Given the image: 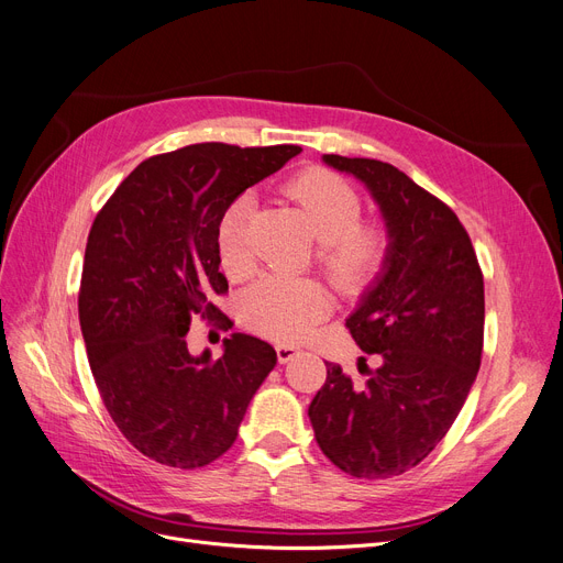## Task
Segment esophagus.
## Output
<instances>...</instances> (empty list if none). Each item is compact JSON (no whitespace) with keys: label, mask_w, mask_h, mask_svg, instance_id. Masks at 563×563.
<instances>
[{"label":"esophagus","mask_w":563,"mask_h":563,"mask_svg":"<svg viewBox=\"0 0 563 563\" xmlns=\"http://www.w3.org/2000/svg\"><path fill=\"white\" fill-rule=\"evenodd\" d=\"M300 355V351L298 347H292V345H277V362L284 366V364H288V362H292Z\"/></svg>","instance_id":"esophagus-1"}]
</instances>
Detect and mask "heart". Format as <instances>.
Instances as JSON below:
<instances>
[{"label":"heart","mask_w":563,"mask_h":563,"mask_svg":"<svg viewBox=\"0 0 563 563\" xmlns=\"http://www.w3.org/2000/svg\"><path fill=\"white\" fill-rule=\"evenodd\" d=\"M286 199L318 243L320 273L345 298L376 286L391 258V235L378 222L362 220V197L351 183L328 169H307L284 187ZM250 203L235 201L218 227V256L229 279L254 273L250 243ZM332 313V296L311 279H263L243 298L245 325L282 345L302 343Z\"/></svg>","instance_id":"b5f03b06"}]
</instances>
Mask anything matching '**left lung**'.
Listing matches in <instances>:
<instances>
[{
	"mask_svg": "<svg viewBox=\"0 0 563 563\" xmlns=\"http://www.w3.org/2000/svg\"><path fill=\"white\" fill-rule=\"evenodd\" d=\"M378 203L391 258L355 313V343L380 360L364 387L339 364L313 396L318 446L345 474L389 478L431 453L456 421L484 351V275L456 212L396 167L368 157L323 155ZM366 357H360V366Z\"/></svg>",
	"mask_w": 563,
	"mask_h": 563,
	"instance_id": "8db88e82",
	"label": "left lung"
}]
</instances>
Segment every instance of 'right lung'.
Segmentation results:
<instances>
[{"label":"right lung","mask_w":563,"mask_h":563,"mask_svg":"<svg viewBox=\"0 0 563 563\" xmlns=\"http://www.w3.org/2000/svg\"><path fill=\"white\" fill-rule=\"evenodd\" d=\"M300 146L208 142L153 155L102 206L91 227L79 328L102 404L144 456L178 470L220 459L250 400L277 364L273 345L231 334L218 362L187 351L192 320L227 330L229 290L218 227L247 187Z\"/></svg>","instance_id":"1"}]
</instances>
